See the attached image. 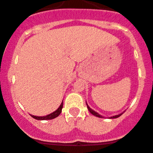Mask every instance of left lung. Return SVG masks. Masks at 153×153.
Returning <instances> with one entry per match:
<instances>
[{
    "label": "left lung",
    "mask_w": 153,
    "mask_h": 153,
    "mask_svg": "<svg viewBox=\"0 0 153 153\" xmlns=\"http://www.w3.org/2000/svg\"><path fill=\"white\" fill-rule=\"evenodd\" d=\"M86 104H87V102H86ZM87 108H88L89 111H90V112L91 113V114H93V115H94V116L97 117L104 118L102 116V115H100V114H98L97 112H96V111H93V110H92L91 108H90V107L88 106V105H87ZM122 114H123V113H122V114H118V115H116V116H113V117H111V119H114V118H117V117H120L121 115H122Z\"/></svg>",
    "instance_id": "1"
}]
</instances>
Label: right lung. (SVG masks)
Segmentation results:
<instances>
[{"label": "right lung", "instance_id": "obj_1", "mask_svg": "<svg viewBox=\"0 0 153 153\" xmlns=\"http://www.w3.org/2000/svg\"><path fill=\"white\" fill-rule=\"evenodd\" d=\"M62 108H63V102H62L61 105H60V107H59V108H57V109L55 111H54V112L51 113V114H48V115H47V116L36 117V116H33V115H30V116L32 117L33 118H34V119L38 120H52V119H54V118H56L57 117H58L59 115H60V113H61V111H62Z\"/></svg>", "mask_w": 153, "mask_h": 153}]
</instances>
